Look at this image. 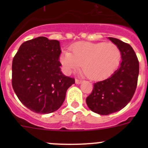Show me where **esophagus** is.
<instances>
[{
	"instance_id": "esophagus-1",
	"label": "esophagus",
	"mask_w": 148,
	"mask_h": 148,
	"mask_svg": "<svg viewBox=\"0 0 148 148\" xmlns=\"http://www.w3.org/2000/svg\"><path fill=\"white\" fill-rule=\"evenodd\" d=\"M75 82H76V84H80V83H82V80L78 79H76Z\"/></svg>"
}]
</instances>
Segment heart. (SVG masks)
Wrapping results in <instances>:
<instances>
[{
	"label": "heart",
	"mask_w": 148,
	"mask_h": 148,
	"mask_svg": "<svg viewBox=\"0 0 148 148\" xmlns=\"http://www.w3.org/2000/svg\"><path fill=\"white\" fill-rule=\"evenodd\" d=\"M71 53L61 55L65 71L72 72L82 64L84 74L89 79L99 80L109 77L117 68L121 59L120 49L113 43L78 42L70 48Z\"/></svg>",
	"instance_id": "obj_1"
}]
</instances>
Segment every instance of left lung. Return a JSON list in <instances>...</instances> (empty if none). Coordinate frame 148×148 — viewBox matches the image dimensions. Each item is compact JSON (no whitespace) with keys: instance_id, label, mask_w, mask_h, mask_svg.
I'll return each mask as SVG.
<instances>
[{"instance_id":"8db88e82","label":"left lung","mask_w":148,"mask_h":148,"mask_svg":"<svg viewBox=\"0 0 148 148\" xmlns=\"http://www.w3.org/2000/svg\"><path fill=\"white\" fill-rule=\"evenodd\" d=\"M120 49V66L108 79L94 84L86 102L92 112L107 115L123 109L132 99L138 84L139 62L130 44L109 37Z\"/></svg>"}]
</instances>
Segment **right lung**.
<instances>
[{"instance_id":"1","label":"right lung","mask_w":148,"mask_h":148,"mask_svg":"<svg viewBox=\"0 0 148 148\" xmlns=\"http://www.w3.org/2000/svg\"><path fill=\"white\" fill-rule=\"evenodd\" d=\"M60 43L40 36L21 44L12 63V86L31 111L49 114L63 104L75 79L61 71Z\"/></svg>"}]
</instances>
